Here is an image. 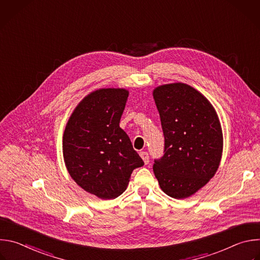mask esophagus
Instances as JSON below:
<instances>
[{
  "mask_svg": "<svg viewBox=\"0 0 260 260\" xmlns=\"http://www.w3.org/2000/svg\"><path fill=\"white\" fill-rule=\"evenodd\" d=\"M140 155H141L142 159L144 160V164L148 165V162H149V154H148V152L142 151V152H140Z\"/></svg>",
  "mask_w": 260,
  "mask_h": 260,
  "instance_id": "1",
  "label": "esophagus"
}]
</instances>
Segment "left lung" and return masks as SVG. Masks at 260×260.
<instances>
[{
	"mask_svg": "<svg viewBox=\"0 0 260 260\" xmlns=\"http://www.w3.org/2000/svg\"><path fill=\"white\" fill-rule=\"evenodd\" d=\"M153 98L165 137L164 155L154 159V175L166 194L188 198L219 167L223 138L218 116L210 102L187 84L158 86Z\"/></svg>",
	"mask_w": 260,
	"mask_h": 260,
	"instance_id": "1",
	"label": "left lung"
}]
</instances>
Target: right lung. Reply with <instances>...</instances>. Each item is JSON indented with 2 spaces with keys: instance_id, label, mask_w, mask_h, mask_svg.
Instances as JSON below:
<instances>
[{
  "instance_id": "add662e5",
  "label": "right lung",
  "mask_w": 260,
  "mask_h": 260,
  "mask_svg": "<svg viewBox=\"0 0 260 260\" xmlns=\"http://www.w3.org/2000/svg\"><path fill=\"white\" fill-rule=\"evenodd\" d=\"M128 91L102 88L74 110L62 138L69 174L85 191L103 200L119 197L133 171L144 165L119 126Z\"/></svg>"
}]
</instances>
